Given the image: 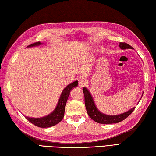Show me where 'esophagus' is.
Wrapping results in <instances>:
<instances>
[{
  "label": "esophagus",
  "mask_w": 156,
  "mask_h": 156,
  "mask_svg": "<svg viewBox=\"0 0 156 156\" xmlns=\"http://www.w3.org/2000/svg\"><path fill=\"white\" fill-rule=\"evenodd\" d=\"M86 79H84V78H80L79 79V87H83L84 85L86 84Z\"/></svg>",
  "instance_id": "1"
}]
</instances>
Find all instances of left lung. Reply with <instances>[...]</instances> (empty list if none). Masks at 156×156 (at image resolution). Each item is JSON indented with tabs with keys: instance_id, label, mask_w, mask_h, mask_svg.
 <instances>
[{
	"instance_id": "8db88e82",
	"label": "left lung",
	"mask_w": 156,
	"mask_h": 156,
	"mask_svg": "<svg viewBox=\"0 0 156 156\" xmlns=\"http://www.w3.org/2000/svg\"><path fill=\"white\" fill-rule=\"evenodd\" d=\"M119 46L121 49H127V48H133L131 46L125 42H120ZM83 91L84 94L85 98V105L86 108L87 112L88 115L90 116V118L94 120V121L100 124H113L117 123L122 121L123 120L126 119L130 114H131L133 111L134 110L135 108H133L132 109L129 110L128 112H126L123 114H119L116 116H109L106 115L101 113L99 110L97 109V108L95 105L93 98H92L90 92L88 91L85 87L83 88Z\"/></svg>"
}]
</instances>
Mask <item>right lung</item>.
I'll return each instance as SVG.
<instances>
[{
  "instance_id": "add662e5",
  "label": "right lung",
  "mask_w": 156,
  "mask_h": 156,
  "mask_svg": "<svg viewBox=\"0 0 156 156\" xmlns=\"http://www.w3.org/2000/svg\"><path fill=\"white\" fill-rule=\"evenodd\" d=\"M40 44V42H37L30 44V45H29L27 47L39 46ZM77 85L78 81H75L74 82H73L72 83L69 84L68 86H66L64 89V90L62 91L61 95H60L59 101L55 110H54L51 114H49V115L42 117V118L40 119L30 118V117L27 116H25V118H26L28 121L32 123L33 125H36L38 127H41V128H48V127L56 125V124H58L61 121L63 117H64L65 105L66 103V101H67L68 97L69 96L70 91L72 90V88L77 86Z\"/></svg>"
}]
</instances>
